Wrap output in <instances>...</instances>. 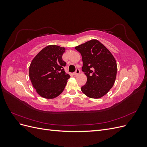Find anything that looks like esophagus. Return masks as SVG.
Returning a JSON list of instances; mask_svg holds the SVG:
<instances>
[{
    "label": "esophagus",
    "mask_w": 147,
    "mask_h": 147,
    "mask_svg": "<svg viewBox=\"0 0 147 147\" xmlns=\"http://www.w3.org/2000/svg\"><path fill=\"white\" fill-rule=\"evenodd\" d=\"M80 72V70L78 69H76V71L74 73V75H75V76H77L78 75H79Z\"/></svg>",
    "instance_id": "34e87169"
}]
</instances>
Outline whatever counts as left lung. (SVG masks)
<instances>
[{
    "instance_id": "obj_1",
    "label": "left lung",
    "mask_w": 147,
    "mask_h": 147,
    "mask_svg": "<svg viewBox=\"0 0 147 147\" xmlns=\"http://www.w3.org/2000/svg\"><path fill=\"white\" fill-rule=\"evenodd\" d=\"M75 48L82 55V71L87 77L82 91L90 98H100L115 83L117 72L116 60L108 49L96 39Z\"/></svg>"
}]
</instances>
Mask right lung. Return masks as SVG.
<instances>
[{
	"mask_svg": "<svg viewBox=\"0 0 147 147\" xmlns=\"http://www.w3.org/2000/svg\"><path fill=\"white\" fill-rule=\"evenodd\" d=\"M64 47L48 45L35 56L29 66V75L38 94L46 99H53L64 91L70 75L64 69L66 63L62 56Z\"/></svg>",
	"mask_w": 147,
	"mask_h": 147,
	"instance_id": "obj_1",
	"label": "right lung"
}]
</instances>
